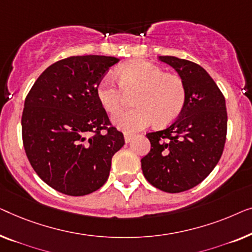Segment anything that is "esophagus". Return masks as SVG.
Wrapping results in <instances>:
<instances>
[{
	"label": "esophagus",
	"mask_w": 252,
	"mask_h": 252,
	"mask_svg": "<svg viewBox=\"0 0 252 252\" xmlns=\"http://www.w3.org/2000/svg\"><path fill=\"white\" fill-rule=\"evenodd\" d=\"M133 134H131V133H125V140H126V143H130L131 140L133 139Z\"/></svg>",
	"instance_id": "esophagus-1"
}]
</instances>
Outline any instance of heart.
I'll use <instances>...</instances> for the list:
<instances>
[{
	"label": "heart",
	"mask_w": 252,
	"mask_h": 252,
	"mask_svg": "<svg viewBox=\"0 0 252 252\" xmlns=\"http://www.w3.org/2000/svg\"><path fill=\"white\" fill-rule=\"evenodd\" d=\"M119 82L112 75L102 76L95 87L99 102L108 113H115L126 94L135 92L133 108L122 109L113 118L126 132H136L158 121L169 125L182 114L186 104V87L179 76L164 74L146 60H132L118 69Z\"/></svg>",
	"instance_id": "heart-1"
}]
</instances>
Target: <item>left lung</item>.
<instances>
[{"label":"left lung","mask_w":252,"mask_h":252,"mask_svg":"<svg viewBox=\"0 0 252 252\" xmlns=\"http://www.w3.org/2000/svg\"><path fill=\"white\" fill-rule=\"evenodd\" d=\"M158 59L179 74L186 104L171 125L146 134L151 151L141 158V169L154 187L180 193L203 182L220 160L227 133L226 102L203 67L172 56Z\"/></svg>","instance_id":"obj_1"}]
</instances>
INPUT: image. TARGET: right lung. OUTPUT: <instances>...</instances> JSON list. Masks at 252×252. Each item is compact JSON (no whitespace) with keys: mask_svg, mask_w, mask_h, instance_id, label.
<instances>
[{"mask_svg":"<svg viewBox=\"0 0 252 252\" xmlns=\"http://www.w3.org/2000/svg\"><path fill=\"white\" fill-rule=\"evenodd\" d=\"M115 57L73 56L49 66L25 99L23 143L35 172L70 196L90 194L108 179L123 133L112 126L95 87Z\"/></svg>","mask_w":252,"mask_h":252,"instance_id":"obj_1","label":"right lung"}]
</instances>
